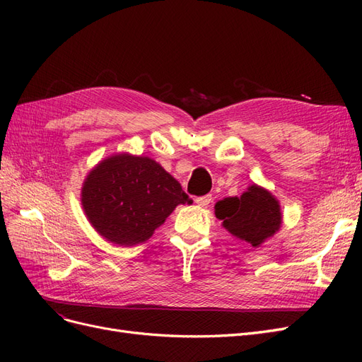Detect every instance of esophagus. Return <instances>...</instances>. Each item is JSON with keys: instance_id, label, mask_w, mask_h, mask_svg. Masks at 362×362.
Wrapping results in <instances>:
<instances>
[{"instance_id": "34e87169", "label": "esophagus", "mask_w": 362, "mask_h": 362, "mask_svg": "<svg viewBox=\"0 0 362 362\" xmlns=\"http://www.w3.org/2000/svg\"><path fill=\"white\" fill-rule=\"evenodd\" d=\"M211 199H213L211 194H204V196H198V198L194 199V202L198 204L199 206H204V208H205V206H208V204L211 202Z\"/></svg>"}]
</instances>
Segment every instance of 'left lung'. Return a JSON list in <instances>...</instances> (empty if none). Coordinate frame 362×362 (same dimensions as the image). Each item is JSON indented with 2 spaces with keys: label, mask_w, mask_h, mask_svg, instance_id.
<instances>
[{
  "label": "left lung",
  "mask_w": 362,
  "mask_h": 362,
  "mask_svg": "<svg viewBox=\"0 0 362 362\" xmlns=\"http://www.w3.org/2000/svg\"><path fill=\"white\" fill-rule=\"evenodd\" d=\"M214 208L216 217L221 218L229 233L255 247L281 226L278 201L258 185H250L240 198L218 201Z\"/></svg>",
  "instance_id": "8db88e82"
}]
</instances>
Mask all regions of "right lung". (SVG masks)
<instances>
[{
	"instance_id": "1",
	"label": "right lung",
	"mask_w": 362,
	"mask_h": 362,
	"mask_svg": "<svg viewBox=\"0 0 362 362\" xmlns=\"http://www.w3.org/2000/svg\"><path fill=\"white\" fill-rule=\"evenodd\" d=\"M83 206L108 242H145L180 204L190 202L181 184L148 157L128 154L104 160L87 177Z\"/></svg>"
}]
</instances>
